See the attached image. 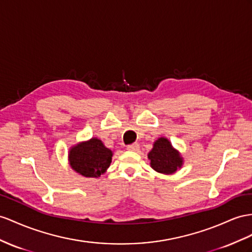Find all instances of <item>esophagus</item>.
Listing matches in <instances>:
<instances>
[{
	"label": "esophagus",
	"mask_w": 252,
	"mask_h": 252,
	"mask_svg": "<svg viewBox=\"0 0 252 252\" xmlns=\"http://www.w3.org/2000/svg\"><path fill=\"white\" fill-rule=\"evenodd\" d=\"M126 149L128 150V151H134V152H137L138 150H139V145L138 144H132V145H128L127 147H126Z\"/></svg>",
	"instance_id": "obj_1"
}]
</instances>
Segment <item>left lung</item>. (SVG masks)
<instances>
[{"mask_svg": "<svg viewBox=\"0 0 252 252\" xmlns=\"http://www.w3.org/2000/svg\"><path fill=\"white\" fill-rule=\"evenodd\" d=\"M152 168L164 175L175 173L179 168H181L183 158L181 154L172 147L170 141L160 137L153 144L152 150L148 154Z\"/></svg>", "mask_w": 252, "mask_h": 252, "instance_id": "8db88e82", "label": "left lung"}]
</instances>
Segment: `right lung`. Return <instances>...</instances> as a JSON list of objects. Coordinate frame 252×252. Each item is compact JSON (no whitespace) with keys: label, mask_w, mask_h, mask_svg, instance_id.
<instances>
[{"label":"right lung","mask_w":252,"mask_h":252,"mask_svg":"<svg viewBox=\"0 0 252 252\" xmlns=\"http://www.w3.org/2000/svg\"><path fill=\"white\" fill-rule=\"evenodd\" d=\"M70 166L86 178H98L112 163L113 152L98 138H92L73 146L69 151Z\"/></svg>","instance_id":"1"}]
</instances>
